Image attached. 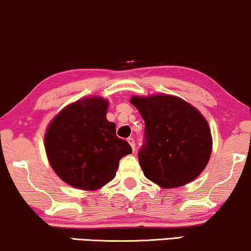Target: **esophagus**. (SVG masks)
<instances>
[{"instance_id": "34e87169", "label": "esophagus", "mask_w": 251, "mask_h": 251, "mask_svg": "<svg viewBox=\"0 0 251 251\" xmlns=\"http://www.w3.org/2000/svg\"><path fill=\"white\" fill-rule=\"evenodd\" d=\"M127 142L130 144V147H132L133 151L135 150V140H134L133 137H128V139H127Z\"/></svg>"}]
</instances>
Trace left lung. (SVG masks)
Returning a JSON list of instances; mask_svg holds the SVG:
<instances>
[{
  "label": "left lung",
  "instance_id": "left-lung-1",
  "mask_svg": "<svg viewBox=\"0 0 251 251\" xmlns=\"http://www.w3.org/2000/svg\"><path fill=\"white\" fill-rule=\"evenodd\" d=\"M130 102L146 125L137 153L146 177L167 189L198 177L211 152L210 129L202 115L171 95L134 97Z\"/></svg>",
  "mask_w": 251,
  "mask_h": 251
}]
</instances>
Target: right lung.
I'll use <instances>...</instances> for the list:
<instances>
[{"mask_svg": "<svg viewBox=\"0 0 251 251\" xmlns=\"http://www.w3.org/2000/svg\"><path fill=\"white\" fill-rule=\"evenodd\" d=\"M108 101L87 98L63 109L45 135L49 161L62 181L74 188L97 190L115 177L119 160L132 153L116 125L105 118Z\"/></svg>", "mask_w": 251, "mask_h": 251, "instance_id": "1", "label": "right lung"}]
</instances>
